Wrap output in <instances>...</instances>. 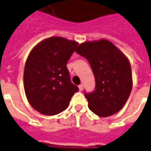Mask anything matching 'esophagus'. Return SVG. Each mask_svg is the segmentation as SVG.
I'll use <instances>...</instances> for the list:
<instances>
[{
	"instance_id": "1",
	"label": "esophagus",
	"mask_w": 151,
	"mask_h": 151,
	"mask_svg": "<svg viewBox=\"0 0 151 151\" xmlns=\"http://www.w3.org/2000/svg\"><path fill=\"white\" fill-rule=\"evenodd\" d=\"M78 88H79L80 91H83V84H80L78 86Z\"/></svg>"
}]
</instances>
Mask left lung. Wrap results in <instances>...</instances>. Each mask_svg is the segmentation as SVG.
I'll list each match as a JSON object with an SVG mask.
<instances>
[{
	"label": "left lung",
	"mask_w": 151,
	"mask_h": 151,
	"mask_svg": "<svg viewBox=\"0 0 151 151\" xmlns=\"http://www.w3.org/2000/svg\"><path fill=\"white\" fill-rule=\"evenodd\" d=\"M76 52L88 59L95 78V89L84 92L90 110L99 116L116 113L132 88V68L127 57L106 40L81 44Z\"/></svg>",
	"instance_id": "8db88e82"
}]
</instances>
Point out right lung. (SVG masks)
<instances>
[{
  "label": "right lung",
  "instance_id": "1",
  "mask_svg": "<svg viewBox=\"0 0 151 151\" xmlns=\"http://www.w3.org/2000/svg\"><path fill=\"white\" fill-rule=\"evenodd\" d=\"M78 43L51 37L37 45L29 54L24 71V88L29 102L42 114L62 112L78 91L72 83L67 63Z\"/></svg>",
  "mask_w": 151,
  "mask_h": 151
}]
</instances>
